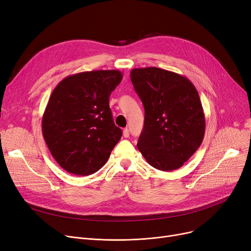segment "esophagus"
I'll list each match as a JSON object with an SVG mask.
<instances>
[{"instance_id":"1","label":"esophagus","mask_w":251,"mask_h":251,"mask_svg":"<svg viewBox=\"0 0 251 251\" xmlns=\"http://www.w3.org/2000/svg\"><path fill=\"white\" fill-rule=\"evenodd\" d=\"M123 136H124L125 138H128V137H129V129L125 128V129L123 130Z\"/></svg>"}]
</instances>
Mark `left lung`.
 I'll return each instance as SVG.
<instances>
[{
  "label": "left lung",
  "mask_w": 251,
  "mask_h": 251,
  "mask_svg": "<svg viewBox=\"0 0 251 251\" xmlns=\"http://www.w3.org/2000/svg\"><path fill=\"white\" fill-rule=\"evenodd\" d=\"M130 77L146 112L139 151L157 170L181 168L204 137L199 92L185 76L156 67L132 69Z\"/></svg>",
  "instance_id": "left-lung-1"
}]
</instances>
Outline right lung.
<instances>
[{"label": "right lung", "mask_w": 251, "mask_h": 251, "mask_svg": "<svg viewBox=\"0 0 251 251\" xmlns=\"http://www.w3.org/2000/svg\"><path fill=\"white\" fill-rule=\"evenodd\" d=\"M119 70L69 75L52 90L42 130L57 163L67 172L87 176L105 164L122 136L109 107L111 92L122 81Z\"/></svg>", "instance_id": "1"}]
</instances>
